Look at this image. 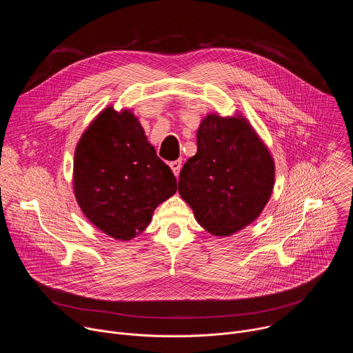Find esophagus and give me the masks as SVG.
Masks as SVG:
<instances>
[{
	"label": "esophagus",
	"mask_w": 353,
	"mask_h": 353,
	"mask_svg": "<svg viewBox=\"0 0 353 353\" xmlns=\"http://www.w3.org/2000/svg\"><path fill=\"white\" fill-rule=\"evenodd\" d=\"M170 168H172L174 176H179V173H180V170H181V161H173V162H170Z\"/></svg>",
	"instance_id": "esophagus-1"
}]
</instances>
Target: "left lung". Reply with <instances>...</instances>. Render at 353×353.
I'll return each instance as SVG.
<instances>
[{
  "label": "left lung",
  "mask_w": 353,
  "mask_h": 353,
  "mask_svg": "<svg viewBox=\"0 0 353 353\" xmlns=\"http://www.w3.org/2000/svg\"><path fill=\"white\" fill-rule=\"evenodd\" d=\"M268 148L241 117L208 114L196 131V154L179 177V192L196 222L230 236L259 218L274 188Z\"/></svg>",
  "instance_id": "left-lung-1"
}]
</instances>
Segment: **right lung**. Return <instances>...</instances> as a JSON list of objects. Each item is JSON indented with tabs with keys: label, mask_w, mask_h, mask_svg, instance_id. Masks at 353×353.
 I'll return each mask as SVG.
<instances>
[{
	"label": "right lung",
	"mask_w": 353,
	"mask_h": 353,
	"mask_svg": "<svg viewBox=\"0 0 353 353\" xmlns=\"http://www.w3.org/2000/svg\"><path fill=\"white\" fill-rule=\"evenodd\" d=\"M177 190L138 119L106 108L82 134L74 157V192L83 215L117 240L145 230L155 208Z\"/></svg>",
	"instance_id": "add662e5"
}]
</instances>
